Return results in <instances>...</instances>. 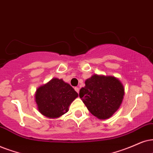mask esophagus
<instances>
[{"instance_id": "1", "label": "esophagus", "mask_w": 153, "mask_h": 153, "mask_svg": "<svg viewBox=\"0 0 153 153\" xmlns=\"http://www.w3.org/2000/svg\"><path fill=\"white\" fill-rule=\"evenodd\" d=\"M75 90L76 91V92H78V93H79V91H80V89H79L78 88H75Z\"/></svg>"}]
</instances>
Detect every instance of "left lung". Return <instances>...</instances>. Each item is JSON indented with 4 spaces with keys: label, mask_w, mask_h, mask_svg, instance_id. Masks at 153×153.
<instances>
[{
    "label": "left lung",
    "mask_w": 153,
    "mask_h": 153,
    "mask_svg": "<svg viewBox=\"0 0 153 153\" xmlns=\"http://www.w3.org/2000/svg\"><path fill=\"white\" fill-rule=\"evenodd\" d=\"M124 88L117 78L94 75L85 81L79 96L92 114L100 119L111 117L119 109Z\"/></svg>",
    "instance_id": "1"
}]
</instances>
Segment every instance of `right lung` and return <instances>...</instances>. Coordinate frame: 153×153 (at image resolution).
<instances>
[{"label":"right lung","instance_id":"obj_1","mask_svg":"<svg viewBox=\"0 0 153 153\" xmlns=\"http://www.w3.org/2000/svg\"><path fill=\"white\" fill-rule=\"evenodd\" d=\"M78 95L74 89L62 79L53 78L37 89L35 101L40 113L53 119L66 113L69 105Z\"/></svg>","mask_w":153,"mask_h":153}]
</instances>
